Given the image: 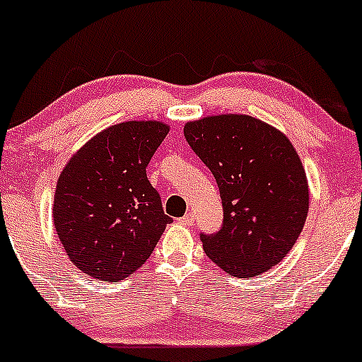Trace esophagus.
<instances>
[{"instance_id": "34e87169", "label": "esophagus", "mask_w": 362, "mask_h": 362, "mask_svg": "<svg viewBox=\"0 0 362 362\" xmlns=\"http://www.w3.org/2000/svg\"><path fill=\"white\" fill-rule=\"evenodd\" d=\"M178 221H180L182 224H187V226H190V224L194 223V213H187L184 218H180Z\"/></svg>"}]
</instances>
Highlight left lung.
Listing matches in <instances>:
<instances>
[{
    "instance_id": "left-lung-1",
    "label": "left lung",
    "mask_w": 362,
    "mask_h": 362,
    "mask_svg": "<svg viewBox=\"0 0 362 362\" xmlns=\"http://www.w3.org/2000/svg\"><path fill=\"white\" fill-rule=\"evenodd\" d=\"M184 136L219 187L223 224L201 233L206 255L235 277L274 267L296 243L308 216V182L282 132L250 115L187 122Z\"/></svg>"
}]
</instances>
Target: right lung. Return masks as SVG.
I'll return each instance as SVG.
<instances>
[{"instance_id": "obj_1", "label": "right lung", "mask_w": 362, "mask_h": 362, "mask_svg": "<svg viewBox=\"0 0 362 362\" xmlns=\"http://www.w3.org/2000/svg\"><path fill=\"white\" fill-rule=\"evenodd\" d=\"M168 126L129 120L95 136L62 170L54 226L69 260L95 279L119 282L149 259L165 226L146 167Z\"/></svg>"}]
</instances>
